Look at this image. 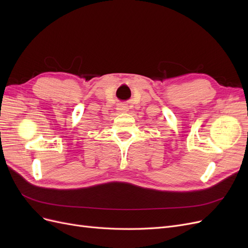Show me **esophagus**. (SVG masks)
<instances>
[{
    "label": "esophagus",
    "mask_w": 248,
    "mask_h": 248,
    "mask_svg": "<svg viewBox=\"0 0 248 248\" xmlns=\"http://www.w3.org/2000/svg\"><path fill=\"white\" fill-rule=\"evenodd\" d=\"M117 109H118L119 112H126V111L129 110V108H128V107H127L126 103H119L118 107H117Z\"/></svg>",
    "instance_id": "obj_1"
}]
</instances>
